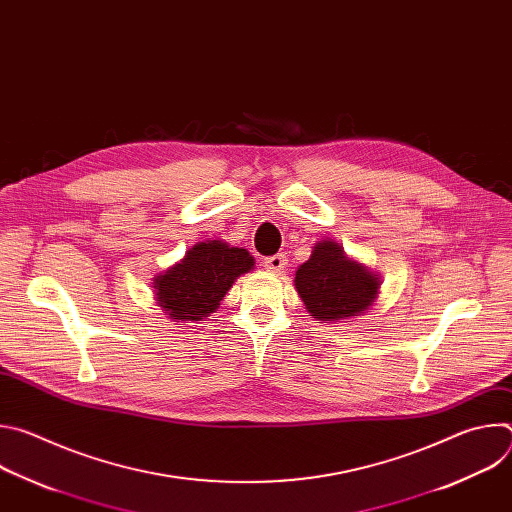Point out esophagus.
I'll use <instances>...</instances> for the list:
<instances>
[{
	"label": "esophagus",
	"instance_id": "34e87169",
	"mask_svg": "<svg viewBox=\"0 0 512 512\" xmlns=\"http://www.w3.org/2000/svg\"><path fill=\"white\" fill-rule=\"evenodd\" d=\"M285 265H287V257H285L283 253H277V255H271V257H265V259H263V267H265L267 271H271V273L283 271Z\"/></svg>",
	"mask_w": 512,
	"mask_h": 512
}]
</instances>
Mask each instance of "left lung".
Returning a JSON list of instances; mask_svg holds the SVG:
<instances>
[{
    "instance_id": "left-lung-1",
    "label": "left lung",
    "mask_w": 512,
    "mask_h": 512,
    "mask_svg": "<svg viewBox=\"0 0 512 512\" xmlns=\"http://www.w3.org/2000/svg\"><path fill=\"white\" fill-rule=\"evenodd\" d=\"M379 285L375 273L350 261L332 241L318 243L296 271V287L308 312L324 322L362 314L373 304Z\"/></svg>"
}]
</instances>
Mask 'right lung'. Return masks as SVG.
I'll return each instance as SVG.
<instances>
[{
  "instance_id": "add662e5",
  "label": "right lung",
  "mask_w": 512,
  "mask_h": 512,
  "mask_svg": "<svg viewBox=\"0 0 512 512\" xmlns=\"http://www.w3.org/2000/svg\"><path fill=\"white\" fill-rule=\"evenodd\" d=\"M249 251L221 241L194 245L186 257L156 277L160 306L174 320H202L221 306L231 285L241 273L253 269Z\"/></svg>"
}]
</instances>
